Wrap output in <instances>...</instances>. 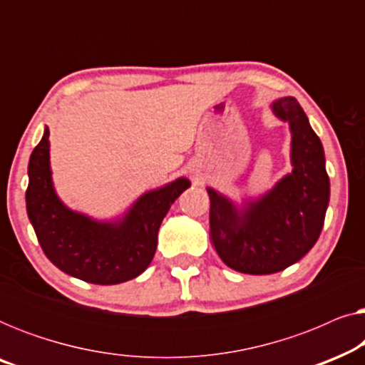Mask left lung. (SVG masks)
<instances>
[{"label": "left lung", "mask_w": 365, "mask_h": 365, "mask_svg": "<svg viewBox=\"0 0 365 365\" xmlns=\"http://www.w3.org/2000/svg\"><path fill=\"white\" fill-rule=\"evenodd\" d=\"M271 111L289 124L292 171L269 191L241 201L206 187L209 231L217 256L227 267L252 276L284 271L311 251L331 196L322 143L301 104L284 96L274 99Z\"/></svg>", "instance_id": "left-lung-1"}]
</instances>
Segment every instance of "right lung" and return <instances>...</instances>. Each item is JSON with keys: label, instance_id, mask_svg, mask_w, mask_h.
<instances>
[{"label": "right lung", "instance_id": "add662e5", "mask_svg": "<svg viewBox=\"0 0 365 365\" xmlns=\"http://www.w3.org/2000/svg\"><path fill=\"white\" fill-rule=\"evenodd\" d=\"M28 178V217L46 257L69 276L101 286L126 282L146 271L164 216L191 186L186 178L174 179L141 194L123 216L109 221L74 211L54 189L48 128L29 158Z\"/></svg>", "mask_w": 365, "mask_h": 365}]
</instances>
